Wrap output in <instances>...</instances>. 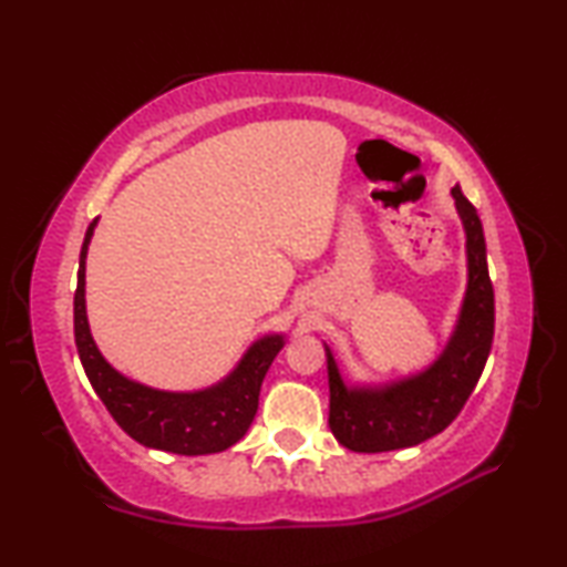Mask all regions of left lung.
<instances>
[{
	"mask_svg": "<svg viewBox=\"0 0 567 567\" xmlns=\"http://www.w3.org/2000/svg\"><path fill=\"white\" fill-rule=\"evenodd\" d=\"M453 199L465 229L467 287L453 334L437 360L415 375L382 385H350L324 344L330 430L340 445L354 453H388L443 433L483 375L495 332V295L487 272L485 235L477 209L467 203L460 185L453 187Z\"/></svg>",
	"mask_w": 567,
	"mask_h": 567,
	"instance_id": "left-lung-1",
	"label": "left lung"
}]
</instances>
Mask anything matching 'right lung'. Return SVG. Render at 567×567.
<instances>
[{"label":"right lung","mask_w":567,"mask_h":567,"mask_svg":"<svg viewBox=\"0 0 567 567\" xmlns=\"http://www.w3.org/2000/svg\"><path fill=\"white\" fill-rule=\"evenodd\" d=\"M94 227L97 219H92L84 235L74 292V342L94 392L124 433L145 447L177 455H209L233 447L252 425L262 380L285 348V334L270 332L255 340L235 370L205 390L172 392L130 380L104 360L90 332L84 267Z\"/></svg>","instance_id":"1"}]
</instances>
